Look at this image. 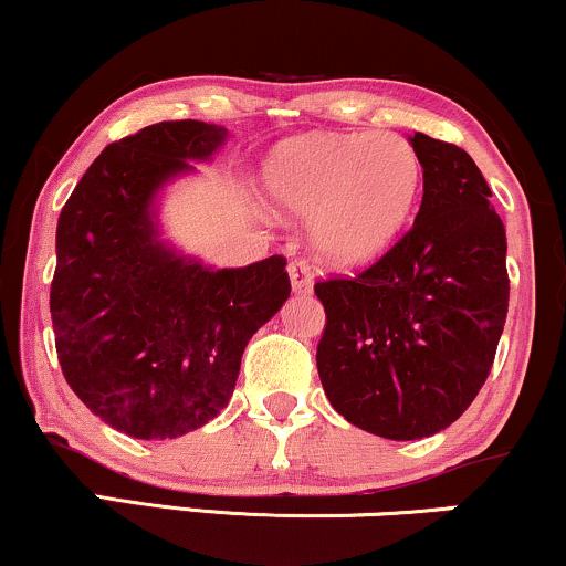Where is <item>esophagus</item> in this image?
Returning a JSON list of instances; mask_svg holds the SVG:
<instances>
[{
  "mask_svg": "<svg viewBox=\"0 0 566 566\" xmlns=\"http://www.w3.org/2000/svg\"><path fill=\"white\" fill-rule=\"evenodd\" d=\"M287 274H290L292 290H295L297 295H301V292L314 290V265H308L305 261H292L287 265Z\"/></svg>",
  "mask_w": 566,
  "mask_h": 566,
  "instance_id": "34e87169",
  "label": "esophagus"
}]
</instances>
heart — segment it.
Returning a JSON list of instances; mask_svg holds the SVG:
<instances>
[{"instance_id": "obj_1", "label": "heart", "mask_w": 566, "mask_h": 566, "mask_svg": "<svg viewBox=\"0 0 566 566\" xmlns=\"http://www.w3.org/2000/svg\"><path fill=\"white\" fill-rule=\"evenodd\" d=\"M265 188L282 212L311 220V242L343 269L386 255L407 229L423 188L412 143L394 133L305 135L265 167Z\"/></svg>"}]
</instances>
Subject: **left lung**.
<instances>
[{
    "instance_id": "left-lung-1",
    "label": "left lung",
    "mask_w": 566,
    "mask_h": 566,
    "mask_svg": "<svg viewBox=\"0 0 566 566\" xmlns=\"http://www.w3.org/2000/svg\"><path fill=\"white\" fill-rule=\"evenodd\" d=\"M423 165L412 229L354 279L316 284L327 327L316 367L348 423L412 441L476 399L509 314L505 226L463 148L409 135Z\"/></svg>"
}]
</instances>
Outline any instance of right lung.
I'll return each instance as SVG.
<instances>
[{"instance_id":"right-lung-1","label":"right lung","mask_w":566,"mask_h":566,"mask_svg":"<svg viewBox=\"0 0 566 566\" xmlns=\"http://www.w3.org/2000/svg\"><path fill=\"white\" fill-rule=\"evenodd\" d=\"M229 129L159 122L103 148L55 233V348L84 407L135 439H178L229 405L250 337L290 297L282 255L216 269L161 237L159 201Z\"/></svg>"}]
</instances>
